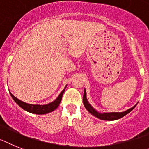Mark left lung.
<instances>
[{
  "instance_id": "8db88e82",
  "label": "left lung",
  "mask_w": 149,
  "mask_h": 149,
  "mask_svg": "<svg viewBox=\"0 0 149 149\" xmlns=\"http://www.w3.org/2000/svg\"><path fill=\"white\" fill-rule=\"evenodd\" d=\"M82 101H83V104H84L85 107L86 108V110L89 112L91 114L94 115L95 117H96L97 118L100 120H118L121 117H124L125 115H127V113H129L131 111L134 109V107H136V105L133 106L132 107L128 109L127 111H123V112H110V113H99L98 111H96L95 109H94L93 107L91 106L89 103H88V100L86 98V89H84V94H83V98H82Z\"/></svg>"
}]
</instances>
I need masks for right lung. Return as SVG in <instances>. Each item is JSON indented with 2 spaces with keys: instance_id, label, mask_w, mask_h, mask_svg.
<instances>
[{
  "instance_id": "right-lung-1",
  "label": "right lung",
  "mask_w": 149,
  "mask_h": 149,
  "mask_svg": "<svg viewBox=\"0 0 149 149\" xmlns=\"http://www.w3.org/2000/svg\"><path fill=\"white\" fill-rule=\"evenodd\" d=\"M67 87V86H66ZM64 89L61 92L58 97L56 98L54 102H51V103L47 104H43V105H39V104H27L26 102H23L20 100H19L18 98H17L13 95L10 93L11 97L13 98V99L14 100V102L18 104L19 107H21L23 110L25 111L30 112V113H36V114H45V113H50V112H52L53 111L57 108L58 106H59L60 103L61 102V99H62V96H63V94L65 91Z\"/></svg>"
}]
</instances>
